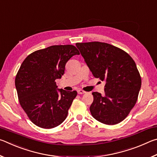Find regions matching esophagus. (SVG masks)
I'll return each mask as SVG.
<instances>
[{
  "instance_id": "esophagus-1",
  "label": "esophagus",
  "mask_w": 157,
  "mask_h": 157,
  "mask_svg": "<svg viewBox=\"0 0 157 157\" xmlns=\"http://www.w3.org/2000/svg\"><path fill=\"white\" fill-rule=\"evenodd\" d=\"M85 93H86V92L83 91V90H82V89L78 90V94H85Z\"/></svg>"
}]
</instances>
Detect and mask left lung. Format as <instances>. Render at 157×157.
Returning a JSON list of instances; mask_svg holds the SVG:
<instances>
[{
    "mask_svg": "<svg viewBox=\"0 0 157 157\" xmlns=\"http://www.w3.org/2000/svg\"><path fill=\"white\" fill-rule=\"evenodd\" d=\"M75 45L93 75L106 82L104 95L92 93V116L109 125L121 123L134 107L141 86L136 63L128 53L107 43L93 41Z\"/></svg>",
    "mask_w": 157,
    "mask_h": 157,
    "instance_id": "obj_1",
    "label": "left lung"
}]
</instances>
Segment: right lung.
Instances as JSON below:
<instances>
[{
	"label": "right lung",
	"mask_w": 157,
	"mask_h": 157,
	"mask_svg": "<svg viewBox=\"0 0 157 157\" xmlns=\"http://www.w3.org/2000/svg\"><path fill=\"white\" fill-rule=\"evenodd\" d=\"M79 55L73 45H56L31 53L16 75L15 86L19 103L36 126L51 129L66 118L77 96L76 91L58 89L55 80L64 74L66 62Z\"/></svg>",
	"instance_id": "obj_1"
}]
</instances>
